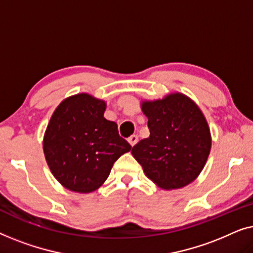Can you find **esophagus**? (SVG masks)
Here are the masks:
<instances>
[{"label": "esophagus", "instance_id": "esophagus-1", "mask_svg": "<svg viewBox=\"0 0 253 253\" xmlns=\"http://www.w3.org/2000/svg\"><path fill=\"white\" fill-rule=\"evenodd\" d=\"M127 141H129V144L133 147L134 145L138 143V136H137V134H132V136H131L129 139H127Z\"/></svg>", "mask_w": 253, "mask_h": 253}]
</instances>
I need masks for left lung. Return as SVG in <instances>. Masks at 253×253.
I'll return each mask as SVG.
<instances>
[{"mask_svg":"<svg viewBox=\"0 0 253 253\" xmlns=\"http://www.w3.org/2000/svg\"><path fill=\"white\" fill-rule=\"evenodd\" d=\"M150 137L132 147L145 175L165 190L184 188L198 177L209 159L212 137L198 105L179 92L143 100Z\"/></svg>","mask_w":253,"mask_h":253,"instance_id":"left-lung-1","label":"left lung"}]
</instances>
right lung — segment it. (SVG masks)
<instances>
[{"mask_svg": "<svg viewBox=\"0 0 253 253\" xmlns=\"http://www.w3.org/2000/svg\"><path fill=\"white\" fill-rule=\"evenodd\" d=\"M106 107V101L88 93L68 96L54 110L44 131L48 167L70 191H95L108 178L114 162L131 150L117 124L103 116Z\"/></svg>", "mask_w": 253, "mask_h": 253, "instance_id": "right-lung-1", "label": "right lung"}]
</instances>
